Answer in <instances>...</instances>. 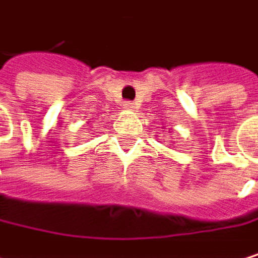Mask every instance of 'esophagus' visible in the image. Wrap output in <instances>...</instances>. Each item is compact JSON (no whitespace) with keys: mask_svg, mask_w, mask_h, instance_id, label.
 Masks as SVG:
<instances>
[{"mask_svg":"<svg viewBox=\"0 0 258 258\" xmlns=\"http://www.w3.org/2000/svg\"><path fill=\"white\" fill-rule=\"evenodd\" d=\"M123 108H125V110H135L136 105H135V102H132V101H125V102H123Z\"/></svg>","mask_w":258,"mask_h":258,"instance_id":"34e87169","label":"esophagus"}]
</instances>
